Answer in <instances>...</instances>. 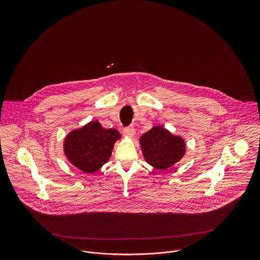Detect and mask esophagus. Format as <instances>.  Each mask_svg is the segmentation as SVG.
I'll use <instances>...</instances> for the list:
<instances>
[{
	"label": "esophagus",
	"mask_w": 260,
	"mask_h": 260,
	"mask_svg": "<svg viewBox=\"0 0 260 260\" xmlns=\"http://www.w3.org/2000/svg\"><path fill=\"white\" fill-rule=\"evenodd\" d=\"M124 136H127V137H133L136 134V128L133 126V125H129V126H126L124 128Z\"/></svg>",
	"instance_id": "obj_1"
}]
</instances>
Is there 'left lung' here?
Returning <instances> with one entry per match:
<instances>
[{
	"label": "left lung",
	"mask_w": 260,
	"mask_h": 260,
	"mask_svg": "<svg viewBox=\"0 0 260 260\" xmlns=\"http://www.w3.org/2000/svg\"><path fill=\"white\" fill-rule=\"evenodd\" d=\"M144 158L149 165L159 170L171 168L185 153V143L161 126H155L140 138Z\"/></svg>",
	"instance_id": "1"
}]
</instances>
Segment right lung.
<instances>
[{
	"mask_svg": "<svg viewBox=\"0 0 260 260\" xmlns=\"http://www.w3.org/2000/svg\"><path fill=\"white\" fill-rule=\"evenodd\" d=\"M120 136L117 129H106L99 122H91L67 136L65 154L79 170L94 173L108 161L114 143Z\"/></svg>",
	"mask_w": 260,
	"mask_h": 260,
	"instance_id": "1",
	"label": "right lung"
}]
</instances>
